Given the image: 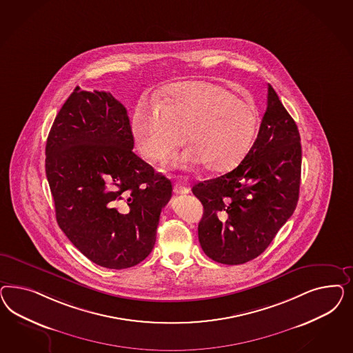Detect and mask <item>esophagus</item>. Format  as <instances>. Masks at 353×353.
<instances>
[{
	"instance_id": "esophagus-1",
	"label": "esophagus",
	"mask_w": 353,
	"mask_h": 353,
	"mask_svg": "<svg viewBox=\"0 0 353 353\" xmlns=\"http://www.w3.org/2000/svg\"><path fill=\"white\" fill-rule=\"evenodd\" d=\"M173 192L176 194H188L189 192V188L182 186L181 183H174L173 185Z\"/></svg>"
}]
</instances>
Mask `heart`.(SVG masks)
Instances as JSON below:
<instances>
[{
  "label": "heart",
  "mask_w": 353,
  "mask_h": 353,
  "mask_svg": "<svg viewBox=\"0 0 353 353\" xmlns=\"http://www.w3.org/2000/svg\"><path fill=\"white\" fill-rule=\"evenodd\" d=\"M256 125V110L248 102L224 86L199 81L171 86L165 105L141 102L132 120L137 148L148 161L167 158L186 133L190 148L174 164L192 168L204 163L211 172L229 171L241 161Z\"/></svg>",
  "instance_id": "b5f03b06"
}]
</instances>
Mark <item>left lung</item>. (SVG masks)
<instances>
[{"instance_id": "1", "label": "left lung", "mask_w": 353, "mask_h": 353, "mask_svg": "<svg viewBox=\"0 0 353 353\" xmlns=\"http://www.w3.org/2000/svg\"><path fill=\"white\" fill-rule=\"evenodd\" d=\"M300 172L299 130L268 84L267 110L245 159L192 186L203 205L198 236L204 254L228 265L261 255L296 208Z\"/></svg>"}]
</instances>
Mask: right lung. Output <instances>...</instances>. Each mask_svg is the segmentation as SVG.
Wrapping results in <instances>:
<instances>
[{
  "label": "right lung",
  "instance_id": "add662e5",
  "mask_svg": "<svg viewBox=\"0 0 353 353\" xmlns=\"http://www.w3.org/2000/svg\"><path fill=\"white\" fill-rule=\"evenodd\" d=\"M125 107L76 86L46 141L45 171L59 228L97 265L134 267L149 256L172 183L133 152Z\"/></svg>",
  "mask_w": 353,
  "mask_h": 353
}]
</instances>
